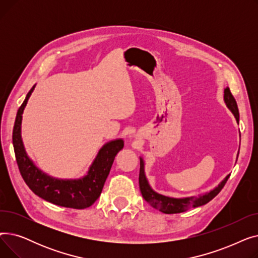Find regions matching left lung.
<instances>
[{
    "instance_id": "8db88e82",
    "label": "left lung",
    "mask_w": 258,
    "mask_h": 258,
    "mask_svg": "<svg viewBox=\"0 0 258 258\" xmlns=\"http://www.w3.org/2000/svg\"><path fill=\"white\" fill-rule=\"evenodd\" d=\"M224 99L227 104V106L231 110L233 115L236 118V121H239V113H238V107L236 100L232 95L231 91L229 88L225 89L224 91ZM238 157V156H237ZM230 174L219 184L218 187H215L213 190L210 192L204 195V196H199V197H190V198H185V199H173L168 198L165 196L159 195L155 192L151 188L150 184H148L145 174H144V163L143 160L140 159V172H139V187L140 191L142 194L143 199L148 203V204L152 205L154 208L158 209L159 211L166 213V214H173V213H180L184 212L188 209L196 208L199 206H203L207 204L213 198H215L220 194V191L224 188L225 184L227 183Z\"/></svg>"
}]
</instances>
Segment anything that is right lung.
Masks as SVG:
<instances>
[{
  "label": "right lung",
  "mask_w": 258,
  "mask_h": 258,
  "mask_svg": "<svg viewBox=\"0 0 258 258\" xmlns=\"http://www.w3.org/2000/svg\"><path fill=\"white\" fill-rule=\"evenodd\" d=\"M34 87L20 106L12 133L17 163L25 183L31 190L54 205L73 209H85L93 205L102 191L117 154L123 148L121 139L106 143L90 167L88 175L80 180H57L40 171L27 156L21 137L22 114Z\"/></svg>",
  "instance_id": "1"
}]
</instances>
